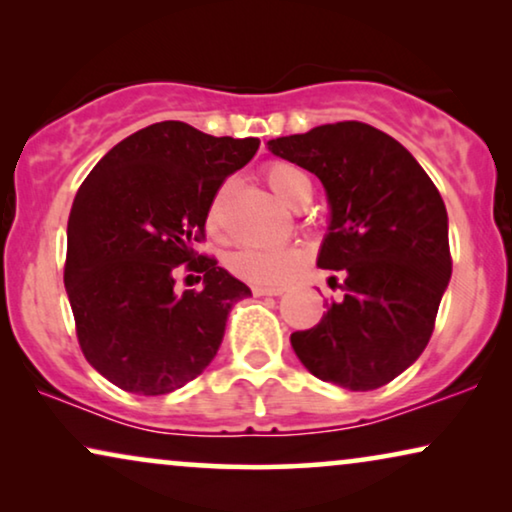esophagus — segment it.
I'll use <instances>...</instances> for the list:
<instances>
[{"label":"esophagus","mask_w":512,"mask_h":512,"mask_svg":"<svg viewBox=\"0 0 512 512\" xmlns=\"http://www.w3.org/2000/svg\"><path fill=\"white\" fill-rule=\"evenodd\" d=\"M254 296H279V293H284L282 286H254Z\"/></svg>","instance_id":"obj_1"}]
</instances>
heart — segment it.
Here are the masks:
<instances>
[{"mask_svg":"<svg viewBox=\"0 0 512 512\" xmlns=\"http://www.w3.org/2000/svg\"><path fill=\"white\" fill-rule=\"evenodd\" d=\"M263 177L272 188L277 198H282L286 205L303 207L312 195V184L303 172L286 163H270L263 170ZM223 198L226 191H221L209 200L205 212V228L214 237L226 233V219H223ZM300 261V254L291 247H275V249H240L228 258L230 270L244 282L277 286L291 275Z\"/></svg>","mask_w":512,"mask_h":512,"instance_id":"1","label":"heart"}]
</instances>
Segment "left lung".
Returning <instances> with one entry per match:
<instances>
[{"instance_id": "8db88e82", "label": "left lung", "mask_w": 512, "mask_h": 512, "mask_svg": "<svg viewBox=\"0 0 512 512\" xmlns=\"http://www.w3.org/2000/svg\"><path fill=\"white\" fill-rule=\"evenodd\" d=\"M268 149L324 184L331 226L317 265L335 270L328 284L342 291L317 326L291 333L293 352L324 382L384 387L436 326L452 275L445 202L412 153L368 123L319 125Z\"/></svg>"}]
</instances>
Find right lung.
Segmentation results:
<instances>
[{"label":"right lung","mask_w":512,"mask_h":512,"mask_svg":"<svg viewBox=\"0 0 512 512\" xmlns=\"http://www.w3.org/2000/svg\"><path fill=\"white\" fill-rule=\"evenodd\" d=\"M258 144L153 123L116 144L81 184L67 223L65 289L83 356L118 389L170 394L219 352L230 307L251 291L195 244L205 240L209 200ZM181 269L195 271L203 289L174 292Z\"/></svg>","instance_id":"obj_1"}]
</instances>
